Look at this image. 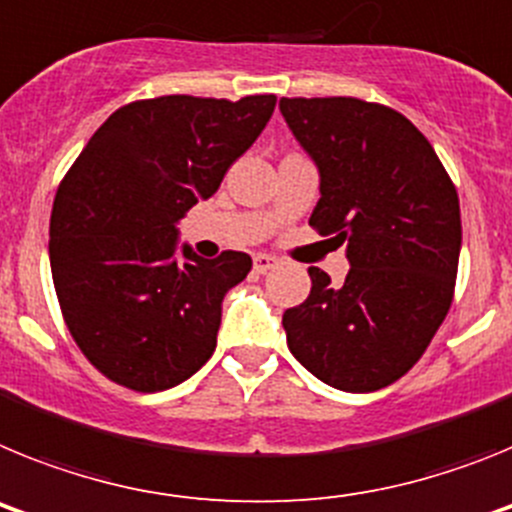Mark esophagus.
<instances>
[{
	"label": "esophagus",
	"mask_w": 512,
	"mask_h": 512,
	"mask_svg": "<svg viewBox=\"0 0 512 512\" xmlns=\"http://www.w3.org/2000/svg\"><path fill=\"white\" fill-rule=\"evenodd\" d=\"M277 266V259L274 256H269V253H259V256H253V269L259 271V274H266L269 269H274Z\"/></svg>",
	"instance_id": "1"
}]
</instances>
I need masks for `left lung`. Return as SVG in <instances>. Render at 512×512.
Masks as SVG:
<instances>
[{"label":"left lung","instance_id":"8db88e82","mask_svg":"<svg viewBox=\"0 0 512 512\" xmlns=\"http://www.w3.org/2000/svg\"><path fill=\"white\" fill-rule=\"evenodd\" d=\"M284 120L320 169L310 225L346 243L333 287L310 266V297L284 312L287 346L325 384L374 392L408 374L454 302L459 194L413 122L356 97H282Z\"/></svg>","mask_w":512,"mask_h":512}]
</instances>
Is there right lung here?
Wrapping results in <instances>:
<instances>
[{
    "mask_svg": "<svg viewBox=\"0 0 512 512\" xmlns=\"http://www.w3.org/2000/svg\"><path fill=\"white\" fill-rule=\"evenodd\" d=\"M277 97L135 99L107 117L58 184L51 274L89 364L135 392H161L212 356L220 305L251 256L176 261V223L217 192L266 128Z\"/></svg>",
    "mask_w": 512,
    "mask_h": 512,
    "instance_id": "add662e5",
    "label": "right lung"
}]
</instances>
